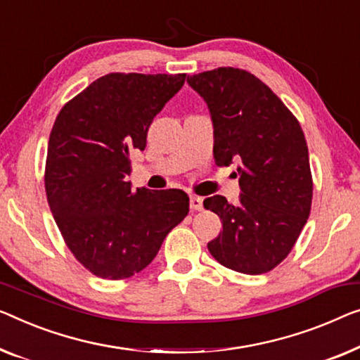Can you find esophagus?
<instances>
[{"instance_id":"obj_1","label":"esophagus","mask_w":360,"mask_h":360,"mask_svg":"<svg viewBox=\"0 0 360 360\" xmlns=\"http://www.w3.org/2000/svg\"><path fill=\"white\" fill-rule=\"evenodd\" d=\"M191 210L202 212L203 210V198L197 195H191Z\"/></svg>"}]
</instances>
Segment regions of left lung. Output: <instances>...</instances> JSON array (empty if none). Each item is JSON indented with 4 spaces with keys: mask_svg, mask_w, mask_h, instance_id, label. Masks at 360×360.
I'll return each instance as SVG.
<instances>
[{
    "mask_svg": "<svg viewBox=\"0 0 360 360\" xmlns=\"http://www.w3.org/2000/svg\"><path fill=\"white\" fill-rule=\"evenodd\" d=\"M207 101L218 166L239 163L238 205L223 195L203 200L223 231L208 250L223 266L245 275L273 270L289 255L307 223L314 181L302 127L259 77L244 69L217 68L187 77Z\"/></svg>",
    "mask_w": 360,
    "mask_h": 360,
    "instance_id": "left-lung-1",
    "label": "left lung"
}]
</instances>
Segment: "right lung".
Instances as JSON below:
<instances>
[{"label": "right lung", "instance_id": "right-lung-1", "mask_svg": "<svg viewBox=\"0 0 360 360\" xmlns=\"http://www.w3.org/2000/svg\"><path fill=\"white\" fill-rule=\"evenodd\" d=\"M186 74L111 72L58 112L48 141L45 191L76 260L103 280H126L152 264L189 213L181 189L132 191L131 155Z\"/></svg>", "mask_w": 360, "mask_h": 360}]
</instances>
